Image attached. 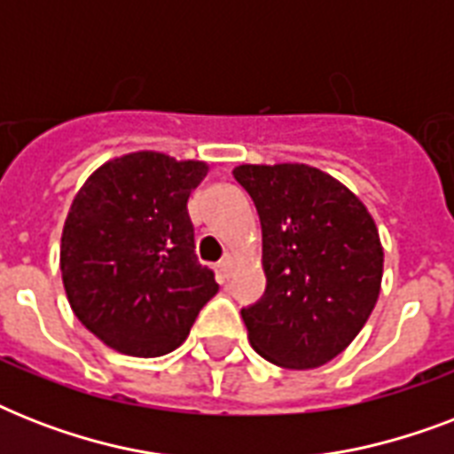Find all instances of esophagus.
I'll return each mask as SVG.
<instances>
[{"mask_svg":"<svg viewBox=\"0 0 454 454\" xmlns=\"http://www.w3.org/2000/svg\"><path fill=\"white\" fill-rule=\"evenodd\" d=\"M233 266H235V256H233V254H226V256H223V259H221V262H219L221 276H223V278L231 276V270H233Z\"/></svg>","mask_w":454,"mask_h":454,"instance_id":"1","label":"esophagus"}]
</instances>
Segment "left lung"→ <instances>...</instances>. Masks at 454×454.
<instances>
[{"instance_id": "1", "label": "left lung", "mask_w": 454, "mask_h": 454, "mask_svg": "<svg viewBox=\"0 0 454 454\" xmlns=\"http://www.w3.org/2000/svg\"><path fill=\"white\" fill-rule=\"evenodd\" d=\"M254 200L266 292L242 309L249 344L290 370L330 363L363 330L380 297L384 249L365 205L309 164H240Z\"/></svg>"}]
</instances>
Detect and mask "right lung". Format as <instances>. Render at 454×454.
Listing matches in <instances>:
<instances>
[{
  "label": "right lung",
  "instance_id": "add662e5",
  "mask_svg": "<svg viewBox=\"0 0 454 454\" xmlns=\"http://www.w3.org/2000/svg\"><path fill=\"white\" fill-rule=\"evenodd\" d=\"M207 164L155 151L101 164L74 195L60 238V273L74 316L103 344L157 358L184 344L219 292L195 256L188 216Z\"/></svg>",
  "mask_w": 454,
  "mask_h": 454
}]
</instances>
